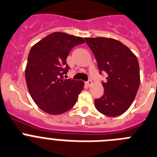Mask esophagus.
Segmentation results:
<instances>
[{
    "instance_id": "esophagus-1",
    "label": "esophagus",
    "mask_w": 157,
    "mask_h": 157,
    "mask_svg": "<svg viewBox=\"0 0 157 157\" xmlns=\"http://www.w3.org/2000/svg\"><path fill=\"white\" fill-rule=\"evenodd\" d=\"M86 84H87V86H91V85H92V80H90V79H89L88 80H87V82H86Z\"/></svg>"
}]
</instances>
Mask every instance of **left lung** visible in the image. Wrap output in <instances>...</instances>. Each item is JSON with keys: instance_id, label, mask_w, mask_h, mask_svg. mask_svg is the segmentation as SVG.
<instances>
[{"instance_id": "1", "label": "left lung", "mask_w": 157, "mask_h": 157, "mask_svg": "<svg viewBox=\"0 0 157 157\" xmlns=\"http://www.w3.org/2000/svg\"><path fill=\"white\" fill-rule=\"evenodd\" d=\"M95 57L100 74H106L102 81L104 94L94 99L101 113L117 117L128 109L140 84V70L136 56L127 46L112 38H84Z\"/></svg>"}]
</instances>
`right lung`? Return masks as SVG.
Returning <instances> with one entry per match:
<instances>
[{
    "mask_svg": "<svg viewBox=\"0 0 157 157\" xmlns=\"http://www.w3.org/2000/svg\"><path fill=\"white\" fill-rule=\"evenodd\" d=\"M84 43L80 36L56 32L33 45L28 56L26 81L31 97L39 108L58 115L73 108L84 82L65 79L70 70L66 58L73 47Z\"/></svg>",
    "mask_w": 157,
    "mask_h": 157,
    "instance_id": "obj_1",
    "label": "right lung"
}]
</instances>
